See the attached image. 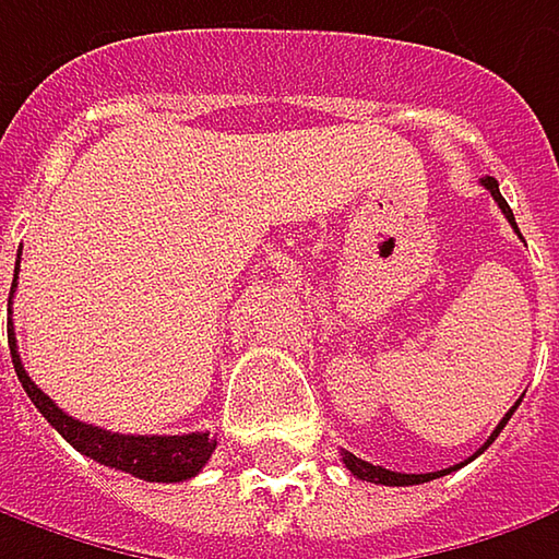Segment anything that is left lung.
I'll use <instances>...</instances> for the list:
<instances>
[{
    "instance_id": "1",
    "label": "left lung",
    "mask_w": 559,
    "mask_h": 559,
    "mask_svg": "<svg viewBox=\"0 0 559 559\" xmlns=\"http://www.w3.org/2000/svg\"><path fill=\"white\" fill-rule=\"evenodd\" d=\"M481 187H485V190H488V193L495 197V203H498L500 212L507 215V222H510V225L516 228V222H513V209L507 206V200L500 197L498 181H495V178H481ZM516 234H520V228H516ZM516 406H520V401H516ZM516 406H513V409H510V413H507V416L500 419L498 428L491 431V438H488V441H485V444L478 448V453H485V450L491 448V441H495L500 431H503V425L510 423V416L516 413ZM478 453H475V456H478ZM341 456H344V466H347V469H350V473L356 475V478H362V481H376V485H423V481H431V478H441V475L453 473V469H460V466H466V463H469V460H466V463H460V466H450V469H441V473L406 475V473H391V469H381V466H372V463L359 460V456H356V453H350V450H344Z\"/></svg>"
}]
</instances>
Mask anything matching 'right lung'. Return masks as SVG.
<instances>
[{
	"label": "right lung",
	"instance_id": "1",
	"mask_svg": "<svg viewBox=\"0 0 559 559\" xmlns=\"http://www.w3.org/2000/svg\"><path fill=\"white\" fill-rule=\"evenodd\" d=\"M17 269H21V253H17V262H14L12 297L14 287H17ZM12 297H9V304H12ZM9 347H12L17 381L27 391V397L34 401V406L46 416V423L52 425L71 448L81 450L84 456L103 463V466L131 473L134 478H143V481H187L206 466L212 450L218 444L215 438H209V431H190V435H118V431H106L99 425L81 423V419L61 413L59 406L49 401L31 381V376L24 372L12 328H9Z\"/></svg>",
	"mask_w": 559,
	"mask_h": 559
}]
</instances>
